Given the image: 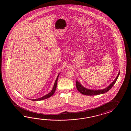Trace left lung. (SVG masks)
I'll return each mask as SVG.
<instances>
[{
	"mask_svg": "<svg viewBox=\"0 0 131 131\" xmlns=\"http://www.w3.org/2000/svg\"><path fill=\"white\" fill-rule=\"evenodd\" d=\"M119 72H118V74L117 75V77L114 80V81L111 83L109 86H107L106 88L103 89H88L84 86H83L81 84L80 82L76 80V88L79 92H80L83 95H100L103 94L104 93H105L106 92H108L110 89H111V88L113 86L114 84L116 82L117 79L118 78V76L119 75Z\"/></svg>",
	"mask_w": 131,
	"mask_h": 131,
	"instance_id": "left-lung-1",
	"label": "left lung"
}]
</instances>
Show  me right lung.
Returning a JSON list of instances; mask_svg holds the SVG:
<instances>
[{
    "label": "right lung",
    "mask_w": 131,
    "mask_h": 131,
    "mask_svg": "<svg viewBox=\"0 0 131 131\" xmlns=\"http://www.w3.org/2000/svg\"><path fill=\"white\" fill-rule=\"evenodd\" d=\"M59 74H58V76H57V78L56 79L55 83L54 84L53 89H52V90L51 91V92H50L49 93H48V94L45 95V96H42V97L39 98L38 99H30V100L32 101H34L42 100H45L46 99H47L48 98L50 97V96H51L52 95H53V94H54V93L55 92V90H56L57 85V82H58V79L59 78Z\"/></svg>",
    "instance_id": "right-lung-1"
}]
</instances>
